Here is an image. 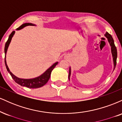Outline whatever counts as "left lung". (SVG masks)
Instances as JSON below:
<instances>
[{"mask_svg":"<svg viewBox=\"0 0 122 122\" xmlns=\"http://www.w3.org/2000/svg\"><path fill=\"white\" fill-rule=\"evenodd\" d=\"M105 37L107 38L108 41L109 43H110L111 46V53L112 56V58H113V62H114V70L115 68L116 65H117V47H116L115 45L114 44V41L113 40L112 37L111 35L109 34L108 33H106L105 34ZM71 67L69 68V80H70V76H71Z\"/></svg>","mask_w":122,"mask_h":122,"instance_id":"obj_1","label":"left lung"}]
</instances>
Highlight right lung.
<instances>
[{"mask_svg": "<svg viewBox=\"0 0 122 122\" xmlns=\"http://www.w3.org/2000/svg\"><path fill=\"white\" fill-rule=\"evenodd\" d=\"M27 26H36V25L33 24V23H26L22 25L20 27H19L16 29V30H19L20 29H23V27H26ZM15 33V31H13L11 34L9 36L8 39L7 41L6 42L5 44V65L6 67L7 70L10 74V75L11 76L12 78L14 79V80L15 81V82L18 83V84L20 85L21 86H26L29 88H38L42 87L44 85H45L47 83V82L48 81V80L50 79V75H51V71H53V69L55 68V66L57 65L58 62H55L54 64H53L49 68H48L46 71H45L43 74H42L40 76L34 78V79H20V78H18L16 76H15L10 71L9 68H8L7 65L6 60H5V57H6V53L7 51L8 47L9 46L10 43L11 42V41L12 37L14 36Z\"/></svg>", "mask_w": 122, "mask_h": 122, "instance_id": "1", "label": "right lung"}]
</instances>
